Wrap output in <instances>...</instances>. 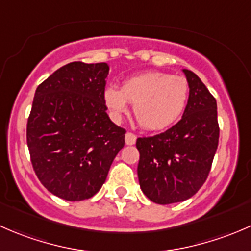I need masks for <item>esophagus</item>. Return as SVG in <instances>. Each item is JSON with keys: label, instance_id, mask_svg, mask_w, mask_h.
<instances>
[{"label": "esophagus", "instance_id": "obj_1", "mask_svg": "<svg viewBox=\"0 0 251 251\" xmlns=\"http://www.w3.org/2000/svg\"><path fill=\"white\" fill-rule=\"evenodd\" d=\"M136 140H137V137H136L135 133L127 132L125 135V142H126V144H127V146H132V144H135Z\"/></svg>", "mask_w": 251, "mask_h": 251}]
</instances>
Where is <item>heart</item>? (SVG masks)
<instances>
[{"label":"heart","instance_id":"heart-1","mask_svg":"<svg viewBox=\"0 0 251 251\" xmlns=\"http://www.w3.org/2000/svg\"><path fill=\"white\" fill-rule=\"evenodd\" d=\"M189 96L188 81L182 76L149 72L128 77L121 88L108 85L103 100L111 118L119 121L133 104V114L146 130L156 131L176 123L186 109Z\"/></svg>","mask_w":251,"mask_h":251}]
</instances>
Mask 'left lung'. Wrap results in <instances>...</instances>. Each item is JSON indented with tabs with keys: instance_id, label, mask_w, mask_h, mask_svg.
<instances>
[{
	"instance_id": "1",
	"label": "left lung",
	"mask_w": 251,
	"mask_h": 251,
	"mask_svg": "<svg viewBox=\"0 0 251 251\" xmlns=\"http://www.w3.org/2000/svg\"><path fill=\"white\" fill-rule=\"evenodd\" d=\"M183 73L189 97L181 120L165 132L136 142L142 192L161 205L187 201L201 189L219 146L216 100L193 72Z\"/></svg>"
}]
</instances>
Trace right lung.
Wrapping results in <instances>:
<instances>
[{
	"mask_svg": "<svg viewBox=\"0 0 251 251\" xmlns=\"http://www.w3.org/2000/svg\"><path fill=\"white\" fill-rule=\"evenodd\" d=\"M107 63L73 62L55 70L35 92L26 142L37 178L69 201L95 196L125 144L124 128L107 114Z\"/></svg>",
	"mask_w": 251,
	"mask_h": 251,
	"instance_id": "obj_1",
	"label": "right lung"
}]
</instances>
